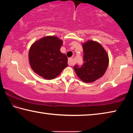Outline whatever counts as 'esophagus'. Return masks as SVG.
<instances>
[{"label":"esophagus","mask_w":133,"mask_h":133,"mask_svg":"<svg viewBox=\"0 0 133 133\" xmlns=\"http://www.w3.org/2000/svg\"><path fill=\"white\" fill-rule=\"evenodd\" d=\"M74 64H75V63H74V61H73V58L72 57L69 58L68 64L69 65V66H72V65H73Z\"/></svg>","instance_id":"obj_1"}]
</instances>
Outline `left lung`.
Returning <instances> with one entry per match:
<instances>
[{"label":"left lung","mask_w":133,"mask_h":133,"mask_svg":"<svg viewBox=\"0 0 133 133\" xmlns=\"http://www.w3.org/2000/svg\"><path fill=\"white\" fill-rule=\"evenodd\" d=\"M83 64L74 66L76 75L83 82L91 83L104 75L109 64V57L98 43L89 40L83 44Z\"/></svg>","instance_id":"1"}]
</instances>
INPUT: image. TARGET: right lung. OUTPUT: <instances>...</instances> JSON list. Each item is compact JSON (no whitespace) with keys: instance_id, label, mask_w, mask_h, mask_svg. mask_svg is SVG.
<instances>
[{"instance_id":"right-lung-1","label":"right lung","mask_w":133,"mask_h":133,"mask_svg":"<svg viewBox=\"0 0 133 133\" xmlns=\"http://www.w3.org/2000/svg\"><path fill=\"white\" fill-rule=\"evenodd\" d=\"M63 42L56 36H46L31 45L29 60L33 70L45 79L51 80L68 66L67 57L60 52Z\"/></svg>"}]
</instances>
